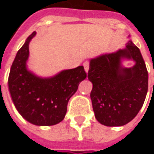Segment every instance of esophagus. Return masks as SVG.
<instances>
[{"instance_id":"34e87169","label":"esophagus","mask_w":154,"mask_h":154,"mask_svg":"<svg viewBox=\"0 0 154 154\" xmlns=\"http://www.w3.org/2000/svg\"><path fill=\"white\" fill-rule=\"evenodd\" d=\"M83 66H84L85 71H86V72H88V69H89V62L85 61V62L83 63Z\"/></svg>"}]
</instances>
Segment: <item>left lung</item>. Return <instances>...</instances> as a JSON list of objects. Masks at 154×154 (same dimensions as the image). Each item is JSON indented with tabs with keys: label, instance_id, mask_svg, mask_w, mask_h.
<instances>
[{
	"label": "left lung",
	"instance_id": "left-lung-1",
	"mask_svg": "<svg viewBox=\"0 0 154 154\" xmlns=\"http://www.w3.org/2000/svg\"><path fill=\"white\" fill-rule=\"evenodd\" d=\"M122 59L133 60L132 68H123ZM88 78L95 117L100 123L123 126L132 120L144 103L148 91V71L140 49L131 41L124 49L90 59Z\"/></svg>",
	"mask_w": 154,
	"mask_h": 154
}]
</instances>
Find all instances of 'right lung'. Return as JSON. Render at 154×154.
<instances>
[{
    "label": "right lung",
    "instance_id": "obj_1",
    "mask_svg": "<svg viewBox=\"0 0 154 154\" xmlns=\"http://www.w3.org/2000/svg\"><path fill=\"white\" fill-rule=\"evenodd\" d=\"M34 32L17 52L8 79L13 102L27 122L37 126H52L64 119L69 98L87 78L84 66L63 70L52 78H40L27 69L29 43Z\"/></svg>",
    "mask_w": 154,
    "mask_h": 154
}]
</instances>
